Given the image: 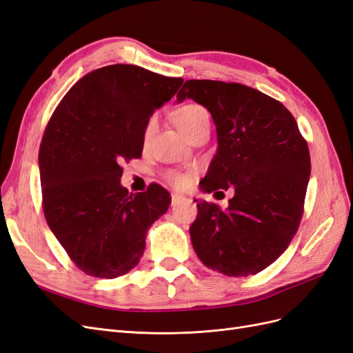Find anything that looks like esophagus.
Listing matches in <instances>:
<instances>
[{
  "instance_id": "obj_1",
  "label": "esophagus",
  "mask_w": 353,
  "mask_h": 353,
  "mask_svg": "<svg viewBox=\"0 0 353 353\" xmlns=\"http://www.w3.org/2000/svg\"><path fill=\"white\" fill-rule=\"evenodd\" d=\"M181 200H184V197L181 196V194H176V193H174L172 194V205H176V203H179Z\"/></svg>"
}]
</instances>
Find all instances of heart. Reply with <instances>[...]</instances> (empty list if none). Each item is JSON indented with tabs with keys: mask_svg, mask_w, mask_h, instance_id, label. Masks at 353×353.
I'll list each match as a JSON object with an SVG mask.
<instances>
[{
	"mask_svg": "<svg viewBox=\"0 0 353 353\" xmlns=\"http://www.w3.org/2000/svg\"><path fill=\"white\" fill-rule=\"evenodd\" d=\"M209 119V113L201 108V105L197 104H185L183 108H179L174 113V122L176 125L178 130L185 134L190 130H193L194 126H197L200 122ZM154 119H150L144 130V140L147 141L148 138L152 137L154 131ZM170 181L178 187H183L187 184V176L181 175V174H172L170 175Z\"/></svg>",
	"mask_w": 353,
	"mask_h": 353,
	"instance_id": "heart-1",
	"label": "heart"
}]
</instances>
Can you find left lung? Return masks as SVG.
<instances>
[{
  "label": "left lung",
  "mask_w": 353,
  "mask_h": 353,
  "mask_svg": "<svg viewBox=\"0 0 353 353\" xmlns=\"http://www.w3.org/2000/svg\"><path fill=\"white\" fill-rule=\"evenodd\" d=\"M185 99L206 108L216 126V154L200 190H234L225 210L197 205L190 227L194 252L223 275L258 274L284 253L301 223L311 176L307 144L280 101L245 85L190 79L176 95L178 103Z\"/></svg>",
  "instance_id": "8db88e82"
}]
</instances>
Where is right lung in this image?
Returning <instances> with one entry per match:
<instances>
[{
  "label": "right lung",
  "instance_id": "right-lung-1",
  "mask_svg": "<svg viewBox=\"0 0 353 353\" xmlns=\"http://www.w3.org/2000/svg\"><path fill=\"white\" fill-rule=\"evenodd\" d=\"M183 82L140 66H105L74 83L52 113L39 147L44 215L85 274L130 272L148 230L166 213L168 191L152 184L145 193H130L121 184V163L141 157L150 116Z\"/></svg>",
  "mask_w": 353,
  "mask_h": 353
}]
</instances>
